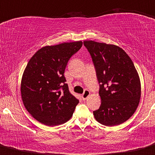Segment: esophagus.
I'll return each instance as SVG.
<instances>
[{
	"mask_svg": "<svg viewBox=\"0 0 155 155\" xmlns=\"http://www.w3.org/2000/svg\"><path fill=\"white\" fill-rule=\"evenodd\" d=\"M90 94H91L90 91H89L88 90H87V89H85V90L84 91V93H83L82 95V98L83 100H85V99H87L89 96H90Z\"/></svg>",
	"mask_w": 155,
	"mask_h": 155,
	"instance_id": "esophagus-1",
	"label": "esophagus"
}]
</instances>
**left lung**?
Wrapping results in <instances>:
<instances>
[{"label": "left lung", "mask_w": 155, "mask_h": 155, "mask_svg": "<svg viewBox=\"0 0 155 155\" xmlns=\"http://www.w3.org/2000/svg\"><path fill=\"white\" fill-rule=\"evenodd\" d=\"M99 83L101 105L94 110L97 121L114 126L128 120L136 110L141 97L139 75L132 60L120 47L84 41Z\"/></svg>", "instance_id": "8db88e82"}]
</instances>
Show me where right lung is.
Masks as SVG:
<instances>
[{"instance_id":"add662e5","label":"right lung","mask_w":155,"mask_h":155,"mask_svg":"<svg viewBox=\"0 0 155 155\" xmlns=\"http://www.w3.org/2000/svg\"><path fill=\"white\" fill-rule=\"evenodd\" d=\"M82 46L79 41L44 47L27 63L21 83L22 101L42 124L56 126L73 116L79 100L70 93L64 73L71 57Z\"/></svg>"}]
</instances>
